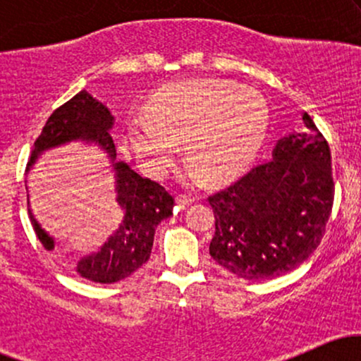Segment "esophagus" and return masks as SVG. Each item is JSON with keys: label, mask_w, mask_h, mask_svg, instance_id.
Here are the masks:
<instances>
[{"label": "esophagus", "mask_w": 361, "mask_h": 361, "mask_svg": "<svg viewBox=\"0 0 361 361\" xmlns=\"http://www.w3.org/2000/svg\"><path fill=\"white\" fill-rule=\"evenodd\" d=\"M192 202H193V198L190 197V195L180 193V195H178V197H176V205L180 207V209H185V207L192 205Z\"/></svg>", "instance_id": "esophagus-1"}]
</instances>
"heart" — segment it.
<instances>
[{
    "mask_svg": "<svg viewBox=\"0 0 361 361\" xmlns=\"http://www.w3.org/2000/svg\"><path fill=\"white\" fill-rule=\"evenodd\" d=\"M268 128L267 100L256 90L222 80H190L161 88L134 115L127 137L146 171L161 176L185 161L209 183L241 173L255 159Z\"/></svg>",
    "mask_w": 361,
    "mask_h": 361,
    "instance_id": "1",
    "label": "heart"
}]
</instances>
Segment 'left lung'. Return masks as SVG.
<instances>
[{
	"mask_svg": "<svg viewBox=\"0 0 361 361\" xmlns=\"http://www.w3.org/2000/svg\"><path fill=\"white\" fill-rule=\"evenodd\" d=\"M307 132L280 139L271 159L210 195V256L244 280L295 270L317 250L334 202L331 151L304 114Z\"/></svg>",
	"mask_w": 361,
	"mask_h": 361,
	"instance_id": "8db88e82",
	"label": "left lung"
}]
</instances>
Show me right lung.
<instances>
[{"label": "right lung", "instance_id": "right-lung-1", "mask_svg": "<svg viewBox=\"0 0 361 361\" xmlns=\"http://www.w3.org/2000/svg\"><path fill=\"white\" fill-rule=\"evenodd\" d=\"M111 126L114 117L110 110L85 90L80 91L71 100L52 111L35 140L28 168L44 151L76 139L97 142L114 161L115 144L110 134ZM114 171L117 178V202L126 214L123 221L100 251L81 258L76 267V271L82 279L97 283H115L139 270L151 258L157 224L168 219L175 207V198L164 190V186L139 176L134 169L128 168V164L114 163ZM28 214L39 241L45 250L52 251L54 239L39 226L30 209Z\"/></svg>", "mask_w": 361, "mask_h": 361}]
</instances>
